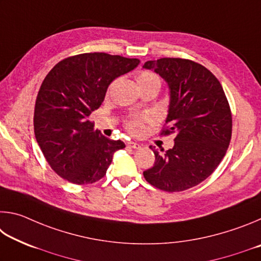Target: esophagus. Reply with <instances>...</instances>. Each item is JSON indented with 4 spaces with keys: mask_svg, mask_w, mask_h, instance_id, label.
<instances>
[{
    "mask_svg": "<svg viewBox=\"0 0 261 261\" xmlns=\"http://www.w3.org/2000/svg\"><path fill=\"white\" fill-rule=\"evenodd\" d=\"M126 146L129 147V148H135V149H138V148H140V145H139V144H137V143H132V141H130V143H127Z\"/></svg>",
    "mask_w": 261,
    "mask_h": 261,
    "instance_id": "obj_1",
    "label": "esophagus"
}]
</instances>
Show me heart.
<instances>
[{
	"label": "heart",
	"mask_w": 261,
	"mask_h": 261,
	"mask_svg": "<svg viewBox=\"0 0 261 261\" xmlns=\"http://www.w3.org/2000/svg\"><path fill=\"white\" fill-rule=\"evenodd\" d=\"M137 84L140 90H144V88L151 87V86H156L160 88L161 86V81L160 77L158 74L152 71V70H143L138 74H137ZM148 122V117H134L127 120L125 123L126 130L132 135H139L144 129V124Z\"/></svg>",
	"instance_id": "1"
}]
</instances>
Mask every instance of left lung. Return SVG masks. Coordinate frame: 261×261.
<instances>
[{"instance_id": "1", "label": "left lung", "mask_w": 261, "mask_h": 261, "mask_svg": "<svg viewBox=\"0 0 261 261\" xmlns=\"http://www.w3.org/2000/svg\"><path fill=\"white\" fill-rule=\"evenodd\" d=\"M144 68L169 85V113L160 135H175L171 149L149 146L155 162L144 177L162 191H184L213 174L226 155L232 131L230 106L219 79L197 62L163 57L145 62Z\"/></svg>"}]
</instances>
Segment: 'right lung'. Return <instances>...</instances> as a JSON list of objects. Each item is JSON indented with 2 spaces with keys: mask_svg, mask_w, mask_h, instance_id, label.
Segmentation results:
<instances>
[{
  "mask_svg": "<svg viewBox=\"0 0 261 261\" xmlns=\"http://www.w3.org/2000/svg\"><path fill=\"white\" fill-rule=\"evenodd\" d=\"M107 53L69 56L43 79L34 106V135L48 165L68 182L100 180L113 153L125 147L94 131L90 115L103 102L109 84L139 64Z\"/></svg>",
  "mask_w": 261,
  "mask_h": 261,
  "instance_id": "add662e5",
  "label": "right lung"
}]
</instances>
